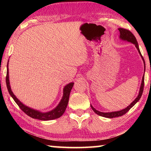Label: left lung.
Segmentation results:
<instances>
[{"label": "left lung", "instance_id": "left-lung-1", "mask_svg": "<svg viewBox=\"0 0 151 151\" xmlns=\"http://www.w3.org/2000/svg\"><path fill=\"white\" fill-rule=\"evenodd\" d=\"M119 30L120 32V38H121V39L124 40H127L128 42H132V44H134L135 45V47L137 48L138 51H139V54L141 56V57L142 58L143 61H144V63H145V60L144 58H143L142 56L141 55V53H140V51L139 50V45H138V42L137 41V39L134 36V35L132 34V33L129 30H127V29H123V28H120L119 29ZM145 81V75H143L142 76V83H141V85H140V91H139V95L137 97L136 99H135V100L132 102V103L130 104L129 106H128L127 108H125L124 109H122L121 111H116V112H102L100 111H98L97 110H96L93 107V106L91 105L92 109L93 110V111L95 112L96 114H98L99 116H103V117H106V118H114V117H118V116H121L124 115V114H126L127 112L129 111L130 109H131L132 106H133L135 104H136L138 101H139V99H140V97H141L142 94V92H143V89H144V81Z\"/></svg>", "mask_w": 151, "mask_h": 151}]
</instances>
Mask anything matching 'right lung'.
<instances>
[{"label":"right lung","instance_id":"1","mask_svg":"<svg viewBox=\"0 0 151 151\" xmlns=\"http://www.w3.org/2000/svg\"><path fill=\"white\" fill-rule=\"evenodd\" d=\"M8 68V66H7ZM6 83L7 89H8L9 94H11V96L12 97V99H14L18 106H19V108L23 111L25 114H27L28 116H29L33 119L41 120V121H49V120H53L55 119H58L63 115L64 112H65L66 106L68 103V99H69V95L71 89H72L74 83H70L68 84L67 85L65 86L63 91V96L60 103L58 104V105L56 107L55 109H53L52 111L50 112H45V113H42L36 110L32 109L25 106L24 104H22L19 99H18L14 94L12 93L10 86V83H9V68L7 69L6 72Z\"/></svg>","mask_w":151,"mask_h":151}]
</instances>
